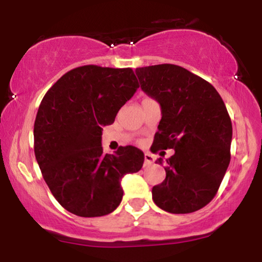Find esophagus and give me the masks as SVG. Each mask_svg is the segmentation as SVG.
Wrapping results in <instances>:
<instances>
[{"mask_svg":"<svg viewBox=\"0 0 262 262\" xmlns=\"http://www.w3.org/2000/svg\"><path fill=\"white\" fill-rule=\"evenodd\" d=\"M152 162H154V156L150 154V152H145L144 154V166H150Z\"/></svg>","mask_w":262,"mask_h":262,"instance_id":"esophagus-1","label":"esophagus"}]
</instances>
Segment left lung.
<instances>
[{
	"label": "left lung",
	"mask_w": 262,
	"mask_h": 262,
	"mask_svg": "<svg viewBox=\"0 0 262 262\" xmlns=\"http://www.w3.org/2000/svg\"><path fill=\"white\" fill-rule=\"evenodd\" d=\"M135 74L161 107L151 148L175 150L166 159V179L152 187V200L169 213L196 212L213 200L229 166L233 127L227 107L209 82L181 66H146Z\"/></svg>",
	"instance_id": "obj_1"
}]
</instances>
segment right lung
<instances>
[{
	"instance_id": "obj_1",
	"label": "right lung",
	"mask_w": 262,
	"mask_h": 262,
	"mask_svg": "<svg viewBox=\"0 0 262 262\" xmlns=\"http://www.w3.org/2000/svg\"><path fill=\"white\" fill-rule=\"evenodd\" d=\"M139 89L132 69L85 65L45 93L34 122V154L55 200L79 217H102L121 203V181L143 166L144 152L104 154L102 130Z\"/></svg>"
}]
</instances>
